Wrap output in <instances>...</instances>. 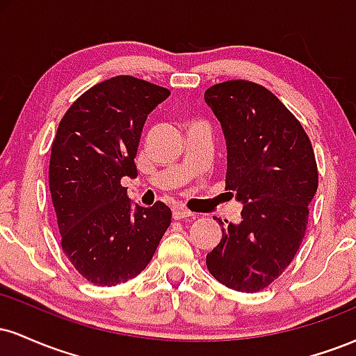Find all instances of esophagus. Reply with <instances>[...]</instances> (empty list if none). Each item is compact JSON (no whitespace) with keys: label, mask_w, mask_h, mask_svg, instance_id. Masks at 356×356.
I'll use <instances>...</instances> for the list:
<instances>
[{"label":"esophagus","mask_w":356,"mask_h":356,"mask_svg":"<svg viewBox=\"0 0 356 356\" xmlns=\"http://www.w3.org/2000/svg\"><path fill=\"white\" fill-rule=\"evenodd\" d=\"M172 216H174V219H187V218H192V212H189V211H186V209H182V207H174V211H172Z\"/></svg>","instance_id":"esophagus-1"}]
</instances>
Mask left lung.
I'll return each instance as SVG.
<instances>
[{
  "label": "left lung",
  "instance_id": "1",
  "mask_svg": "<svg viewBox=\"0 0 356 356\" xmlns=\"http://www.w3.org/2000/svg\"><path fill=\"white\" fill-rule=\"evenodd\" d=\"M204 100L226 138V189L243 204L241 220L222 227L206 264L227 288L256 293L288 268L305 238L318 189L313 147L296 117L261 85L222 81Z\"/></svg>",
  "mask_w": 356,
  "mask_h": 356
}]
</instances>
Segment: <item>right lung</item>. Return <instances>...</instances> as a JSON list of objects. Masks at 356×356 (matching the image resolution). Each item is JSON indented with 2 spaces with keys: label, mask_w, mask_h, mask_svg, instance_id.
<instances>
[{
  "label": "right lung",
  "mask_w": 356,
  "mask_h": 356,
  "mask_svg": "<svg viewBox=\"0 0 356 356\" xmlns=\"http://www.w3.org/2000/svg\"><path fill=\"white\" fill-rule=\"evenodd\" d=\"M170 92L120 75L97 83L61 118L50 157V192L61 248L85 280L115 286L144 271L170 224L164 202H130L142 129Z\"/></svg>",
  "instance_id": "add662e5"
}]
</instances>
